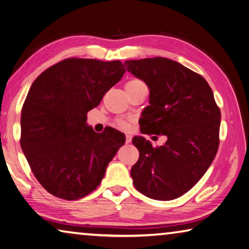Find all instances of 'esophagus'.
Instances as JSON below:
<instances>
[{
    "instance_id": "esophagus-1",
    "label": "esophagus",
    "mask_w": 249,
    "mask_h": 249,
    "mask_svg": "<svg viewBox=\"0 0 249 249\" xmlns=\"http://www.w3.org/2000/svg\"><path fill=\"white\" fill-rule=\"evenodd\" d=\"M132 140V137L130 134H125V143H130Z\"/></svg>"
}]
</instances>
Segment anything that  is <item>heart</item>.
Instances as JSON below:
<instances>
[{
	"label": "heart",
	"instance_id": "b5f03b06",
	"mask_svg": "<svg viewBox=\"0 0 249 249\" xmlns=\"http://www.w3.org/2000/svg\"><path fill=\"white\" fill-rule=\"evenodd\" d=\"M138 84H142L141 81L139 80H132V81H129L127 84H125V86H131V85H138ZM119 127L122 128V129H129L130 128V124H128V122H124V121H120L119 122Z\"/></svg>",
	"mask_w": 249,
	"mask_h": 249
}]
</instances>
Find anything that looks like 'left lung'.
Instances as JSON below:
<instances>
[{"mask_svg":"<svg viewBox=\"0 0 249 249\" xmlns=\"http://www.w3.org/2000/svg\"><path fill=\"white\" fill-rule=\"evenodd\" d=\"M124 67L150 89L142 133L167 139L156 147L143 137L132 139L140 152L131 168L133 185L151 199H176L197 184L214 160L221 111L208 82L176 61L127 60Z\"/></svg>","mask_w":249,"mask_h":249,"instance_id":"obj_1","label":"left lung"}]
</instances>
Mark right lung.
I'll use <instances>...</instances> for the list:
<instances>
[{
  "mask_svg": "<svg viewBox=\"0 0 249 249\" xmlns=\"http://www.w3.org/2000/svg\"><path fill=\"white\" fill-rule=\"evenodd\" d=\"M125 72L120 61L65 59L30 86L20 118V146L48 193L77 200L99 186L125 137L113 128L96 133L86 113Z\"/></svg>",
  "mask_w": 249,
  "mask_h": 249,
  "instance_id": "1",
  "label": "right lung"
}]
</instances>
